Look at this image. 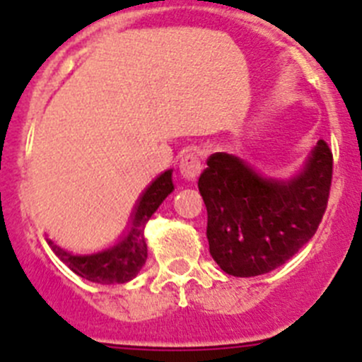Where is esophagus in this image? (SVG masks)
Instances as JSON below:
<instances>
[{"label": "esophagus", "mask_w": 362, "mask_h": 362, "mask_svg": "<svg viewBox=\"0 0 362 362\" xmlns=\"http://www.w3.org/2000/svg\"><path fill=\"white\" fill-rule=\"evenodd\" d=\"M201 170H203V163H201L199 152L196 150H188L185 153L181 161H179V174L187 181H196L199 177Z\"/></svg>", "instance_id": "34e87169"}]
</instances>
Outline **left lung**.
<instances>
[{"mask_svg": "<svg viewBox=\"0 0 362 362\" xmlns=\"http://www.w3.org/2000/svg\"><path fill=\"white\" fill-rule=\"evenodd\" d=\"M332 150L319 139L290 179H272L232 153L216 152L201 174L210 255L228 276L276 270L317 232L332 187Z\"/></svg>", "mask_w": 362, "mask_h": 362, "instance_id": "obj_1", "label": "left lung"}]
</instances>
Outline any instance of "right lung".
Instances as JSON below:
<instances>
[{"label":"right lung","mask_w":362,"mask_h":362,"mask_svg":"<svg viewBox=\"0 0 362 362\" xmlns=\"http://www.w3.org/2000/svg\"><path fill=\"white\" fill-rule=\"evenodd\" d=\"M172 190H174L172 170L163 172L158 179H153L137 201L127 233L107 250L95 252L90 255H79L66 252L65 248L57 246L50 239H47V243L50 245L54 254L83 279L99 284L129 283L137 276V272L141 270L146 255H148L145 241L146 223Z\"/></svg>","instance_id":"right-lung-1"}]
</instances>
